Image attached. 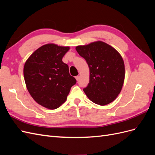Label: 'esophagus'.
I'll return each instance as SVG.
<instances>
[{
  "label": "esophagus",
  "instance_id": "1",
  "mask_svg": "<svg viewBox=\"0 0 155 155\" xmlns=\"http://www.w3.org/2000/svg\"><path fill=\"white\" fill-rule=\"evenodd\" d=\"M79 78H80V76H76V80H77V81H78V80H79Z\"/></svg>",
  "mask_w": 155,
  "mask_h": 155
}]
</instances>
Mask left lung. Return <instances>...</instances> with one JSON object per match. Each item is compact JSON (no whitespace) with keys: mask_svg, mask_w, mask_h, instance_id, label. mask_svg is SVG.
I'll return each instance as SVG.
<instances>
[{"mask_svg":"<svg viewBox=\"0 0 155 155\" xmlns=\"http://www.w3.org/2000/svg\"><path fill=\"white\" fill-rule=\"evenodd\" d=\"M78 53L86 60L90 80L83 91L94 104L106 105L118 96L125 79L124 60L118 51L102 41L78 46Z\"/></svg>","mask_w":155,"mask_h":155,"instance_id":"8db88e82","label":"left lung"}]
</instances>
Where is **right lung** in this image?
Listing matches in <instances>:
<instances>
[{"label":"right lung","instance_id":"1","mask_svg":"<svg viewBox=\"0 0 155 155\" xmlns=\"http://www.w3.org/2000/svg\"><path fill=\"white\" fill-rule=\"evenodd\" d=\"M70 48L47 44L41 46L27 59L24 67L26 85L37 104L55 109L66 101L76 79L69 74L62 59Z\"/></svg>","mask_w":155,"mask_h":155}]
</instances>
